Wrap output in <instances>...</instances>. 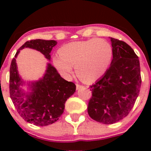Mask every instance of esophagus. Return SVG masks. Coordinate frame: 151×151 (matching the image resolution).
<instances>
[{"label":"esophagus","instance_id":"esophagus-1","mask_svg":"<svg viewBox=\"0 0 151 151\" xmlns=\"http://www.w3.org/2000/svg\"><path fill=\"white\" fill-rule=\"evenodd\" d=\"M76 86H77V89H81V88L84 87L82 85H80V84H78Z\"/></svg>","mask_w":151,"mask_h":151}]
</instances>
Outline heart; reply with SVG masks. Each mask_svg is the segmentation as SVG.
Segmentation results:
<instances>
[{
  "label": "heart",
  "mask_w": 151,
  "mask_h": 151,
  "mask_svg": "<svg viewBox=\"0 0 151 151\" xmlns=\"http://www.w3.org/2000/svg\"><path fill=\"white\" fill-rule=\"evenodd\" d=\"M112 58L113 50L107 41L91 38L65 45L60 49V54L53 57L52 61L64 77H70L75 66L78 77L86 82H92L106 73Z\"/></svg>",
  "instance_id": "obj_1"
}]
</instances>
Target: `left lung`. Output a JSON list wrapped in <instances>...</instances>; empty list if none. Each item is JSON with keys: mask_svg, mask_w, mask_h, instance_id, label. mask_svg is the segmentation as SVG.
Returning <instances> with one entry per match:
<instances>
[{"mask_svg": "<svg viewBox=\"0 0 151 151\" xmlns=\"http://www.w3.org/2000/svg\"><path fill=\"white\" fill-rule=\"evenodd\" d=\"M113 59L104 75L92 86L88 104L89 116L97 122L112 124L133 109L141 85L138 57L125 42L110 37Z\"/></svg>", "mask_w": 151, "mask_h": 151, "instance_id": "8db88e82", "label": "left lung"}]
</instances>
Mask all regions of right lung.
I'll return each instance as SVG.
<instances>
[{"label": "right lung", "instance_id": "1", "mask_svg": "<svg viewBox=\"0 0 151 151\" xmlns=\"http://www.w3.org/2000/svg\"><path fill=\"white\" fill-rule=\"evenodd\" d=\"M57 45L55 40H32L19 48L10 67V96L19 115L27 122L38 126H48L57 121L63 114L67 99L75 92L76 85L61 77L50 63L42 78L29 82L30 91L25 93L21 86L25 84L18 74L17 56L25 47L40 52L50 60V52Z\"/></svg>", "mask_w": 151, "mask_h": 151}]
</instances>
